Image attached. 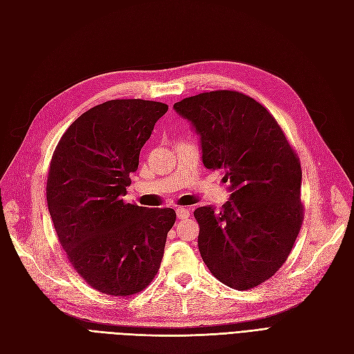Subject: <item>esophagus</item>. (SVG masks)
<instances>
[{
  "mask_svg": "<svg viewBox=\"0 0 354 354\" xmlns=\"http://www.w3.org/2000/svg\"><path fill=\"white\" fill-rule=\"evenodd\" d=\"M176 212H177L178 219H186L190 216V211L187 208H178V209H176Z\"/></svg>",
  "mask_w": 354,
  "mask_h": 354,
  "instance_id": "esophagus-1",
  "label": "esophagus"
}]
</instances>
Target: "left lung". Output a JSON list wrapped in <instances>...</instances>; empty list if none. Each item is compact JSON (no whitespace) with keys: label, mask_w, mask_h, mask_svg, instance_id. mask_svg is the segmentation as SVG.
<instances>
[{"label":"left lung","mask_w":354,"mask_h":354,"mask_svg":"<svg viewBox=\"0 0 354 354\" xmlns=\"http://www.w3.org/2000/svg\"><path fill=\"white\" fill-rule=\"evenodd\" d=\"M174 109L201 135L203 165L230 181L221 209L194 211L202 259L231 288L258 287L287 261L303 223L299 156L274 115L241 92H203Z\"/></svg>","instance_id":"left-lung-1"}]
</instances>
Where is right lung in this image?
Wrapping results in <instances>:
<instances>
[{
    "label": "right lung",
    "instance_id": "right-lung-1",
    "mask_svg": "<svg viewBox=\"0 0 354 354\" xmlns=\"http://www.w3.org/2000/svg\"><path fill=\"white\" fill-rule=\"evenodd\" d=\"M167 111L155 101H106L73 121L53 153L46 202L55 233L77 274L104 295H138L161 266L176 211L121 196Z\"/></svg>",
    "mask_w": 354,
    "mask_h": 354
}]
</instances>
